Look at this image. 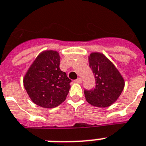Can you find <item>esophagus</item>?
I'll use <instances>...</instances> for the list:
<instances>
[{
  "label": "esophagus",
  "mask_w": 146,
  "mask_h": 146,
  "mask_svg": "<svg viewBox=\"0 0 146 146\" xmlns=\"http://www.w3.org/2000/svg\"><path fill=\"white\" fill-rule=\"evenodd\" d=\"M74 81L76 82V83H79V84H80L82 82V80H81V78H78V79H76V80H74Z\"/></svg>",
  "instance_id": "obj_1"
}]
</instances>
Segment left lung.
<instances>
[{"mask_svg":"<svg viewBox=\"0 0 146 146\" xmlns=\"http://www.w3.org/2000/svg\"><path fill=\"white\" fill-rule=\"evenodd\" d=\"M89 62L96 78V86L84 90L86 100L96 107H109L121 95L125 80L115 66L102 54H91Z\"/></svg>","mask_w":146,"mask_h":146,"instance_id":"1","label":"left lung"}]
</instances>
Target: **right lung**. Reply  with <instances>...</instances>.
Instances as JSON below:
<instances>
[{"label": "right lung", "instance_id": "add662e5", "mask_svg": "<svg viewBox=\"0 0 146 146\" xmlns=\"http://www.w3.org/2000/svg\"><path fill=\"white\" fill-rule=\"evenodd\" d=\"M58 52L45 50L38 55L24 78V86L36 105L54 108L64 102L72 80L60 68Z\"/></svg>", "mask_w": 146, "mask_h": 146}]
</instances>
